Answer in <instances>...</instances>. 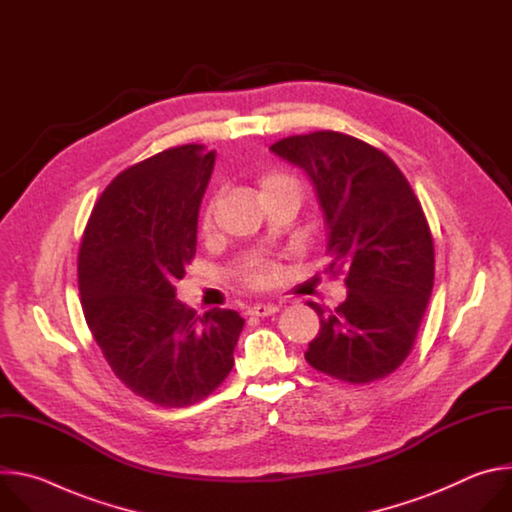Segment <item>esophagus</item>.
<instances>
[{"label":"esophagus","mask_w":512,"mask_h":512,"mask_svg":"<svg viewBox=\"0 0 512 512\" xmlns=\"http://www.w3.org/2000/svg\"><path fill=\"white\" fill-rule=\"evenodd\" d=\"M277 312V306L273 304H255L247 310V316L251 318H267V316H273Z\"/></svg>","instance_id":"34e87169"}]
</instances>
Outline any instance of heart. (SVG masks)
I'll list each match as a JSON object with an SVG mask.
<instances>
[{
  "label": "heart",
  "instance_id": "heart-1",
  "mask_svg": "<svg viewBox=\"0 0 512 512\" xmlns=\"http://www.w3.org/2000/svg\"><path fill=\"white\" fill-rule=\"evenodd\" d=\"M271 192L294 194V196L300 198V184L296 182V178H291L285 172H267L259 178V194H271ZM210 214H212V208L208 206L206 212H204V225L210 223ZM265 281H267V271L263 267L249 273V283L251 285H263Z\"/></svg>",
  "mask_w": 512,
  "mask_h": 512
}]
</instances>
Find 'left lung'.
I'll return each instance as SVG.
<instances>
[{
	"label": "left lung",
	"instance_id": "left-lung-1",
	"mask_svg": "<svg viewBox=\"0 0 512 512\" xmlns=\"http://www.w3.org/2000/svg\"><path fill=\"white\" fill-rule=\"evenodd\" d=\"M271 152L304 168L328 225L346 300L320 316L304 354L316 371L364 385L395 373L417 338L433 287V239L421 202L397 164L367 141L314 131L275 141Z\"/></svg>",
	"mask_w": 512,
	"mask_h": 512
}]
</instances>
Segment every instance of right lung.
<instances>
[{
    "label": "right lung",
    "instance_id": "right-lung-1",
    "mask_svg": "<svg viewBox=\"0 0 512 512\" xmlns=\"http://www.w3.org/2000/svg\"><path fill=\"white\" fill-rule=\"evenodd\" d=\"M214 158L188 143L123 170L97 200L79 249L91 334L115 377L160 407L194 405L221 385L245 324L235 310L196 316L176 300Z\"/></svg>",
    "mask_w": 512,
    "mask_h": 512
}]
</instances>
